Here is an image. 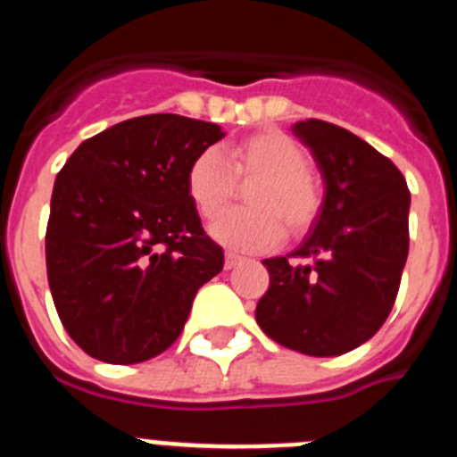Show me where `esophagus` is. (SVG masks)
Masks as SVG:
<instances>
[{
  "label": "esophagus",
  "instance_id": "esophagus-1",
  "mask_svg": "<svg viewBox=\"0 0 457 457\" xmlns=\"http://www.w3.org/2000/svg\"><path fill=\"white\" fill-rule=\"evenodd\" d=\"M242 261H245V258L240 256V253H233V252H226V258H224V265H226V270H233V268H237V265L242 263Z\"/></svg>",
  "mask_w": 457,
  "mask_h": 457
}]
</instances>
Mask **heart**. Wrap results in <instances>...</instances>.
Listing matches in <instances>:
<instances>
[{"label": "heart", "instance_id": "obj_1", "mask_svg": "<svg viewBox=\"0 0 457 457\" xmlns=\"http://www.w3.org/2000/svg\"><path fill=\"white\" fill-rule=\"evenodd\" d=\"M249 208L221 217L210 233L231 249H270L284 237L302 236L316 221L322 194L311 176V157L286 132L258 130L226 144L221 151H201L189 162L185 189L201 220L210 221L233 204L237 185Z\"/></svg>", "mask_w": 457, "mask_h": 457}]
</instances>
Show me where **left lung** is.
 <instances>
[{"instance_id": "left-lung-1", "label": "left lung", "mask_w": 457, "mask_h": 457, "mask_svg": "<svg viewBox=\"0 0 457 457\" xmlns=\"http://www.w3.org/2000/svg\"><path fill=\"white\" fill-rule=\"evenodd\" d=\"M293 132L316 157L325 199L300 249L263 261L270 288L256 322L284 348L337 357L389 318L410 252V189L389 157L345 128L309 119Z\"/></svg>"}]
</instances>
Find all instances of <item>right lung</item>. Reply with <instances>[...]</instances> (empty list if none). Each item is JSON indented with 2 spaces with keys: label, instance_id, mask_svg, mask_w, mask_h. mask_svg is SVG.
Wrapping results in <instances>:
<instances>
[{
  "label": "right lung",
  "instance_id": "obj_1",
  "mask_svg": "<svg viewBox=\"0 0 457 457\" xmlns=\"http://www.w3.org/2000/svg\"><path fill=\"white\" fill-rule=\"evenodd\" d=\"M224 137L179 114L128 119L82 141L59 171L46 233L52 300L68 337L107 364L157 357L194 295L221 272L185 189L194 157Z\"/></svg>",
  "mask_w": 457,
  "mask_h": 457
}]
</instances>
